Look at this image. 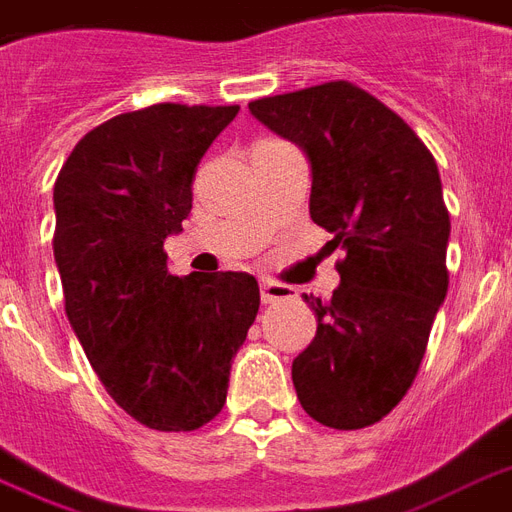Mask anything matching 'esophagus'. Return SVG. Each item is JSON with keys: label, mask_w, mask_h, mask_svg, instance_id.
<instances>
[{"label": "esophagus", "mask_w": 512, "mask_h": 512, "mask_svg": "<svg viewBox=\"0 0 512 512\" xmlns=\"http://www.w3.org/2000/svg\"><path fill=\"white\" fill-rule=\"evenodd\" d=\"M260 297H263L265 305H271V303H279V300H292V297H297V292L292 287H287V284L265 279L260 281Z\"/></svg>", "instance_id": "1"}]
</instances>
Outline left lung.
<instances>
[{"instance_id":"8db88e82","label":"left lung","mask_w":512,"mask_h":512,"mask_svg":"<svg viewBox=\"0 0 512 512\" xmlns=\"http://www.w3.org/2000/svg\"><path fill=\"white\" fill-rule=\"evenodd\" d=\"M311 167V217L340 247L329 303L305 295L316 337L292 361L297 398L337 430L380 422L406 396L444 305L449 212L412 127L356 84L327 82L249 103Z\"/></svg>"}]
</instances>
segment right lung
<instances>
[{"label": "right lung", "instance_id": "add662e5", "mask_svg": "<svg viewBox=\"0 0 512 512\" xmlns=\"http://www.w3.org/2000/svg\"><path fill=\"white\" fill-rule=\"evenodd\" d=\"M239 106L159 103L87 132L63 164L55 265L66 316L108 396L140 425L196 430L220 414L260 308L249 273H170L201 156Z\"/></svg>", "mask_w": 512, "mask_h": 512}]
</instances>
